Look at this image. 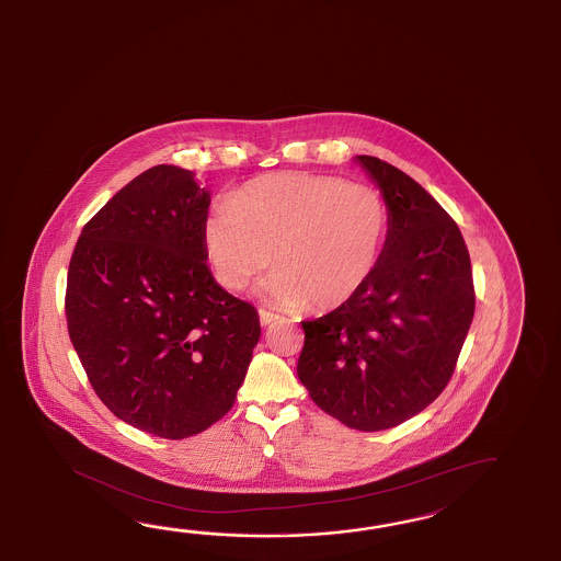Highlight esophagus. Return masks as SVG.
Masks as SVG:
<instances>
[{
    "mask_svg": "<svg viewBox=\"0 0 561 561\" xmlns=\"http://www.w3.org/2000/svg\"><path fill=\"white\" fill-rule=\"evenodd\" d=\"M259 317H261V324H263V327H271L273 322H278V320H280L278 314L271 312V310H264V308L259 310Z\"/></svg>",
    "mask_w": 561,
    "mask_h": 561,
    "instance_id": "34e87169",
    "label": "esophagus"
}]
</instances>
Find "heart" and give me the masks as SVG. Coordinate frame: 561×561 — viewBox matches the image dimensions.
<instances>
[{"label": "heart", "mask_w": 561, "mask_h": 561, "mask_svg": "<svg viewBox=\"0 0 561 561\" xmlns=\"http://www.w3.org/2000/svg\"><path fill=\"white\" fill-rule=\"evenodd\" d=\"M385 195L339 176L273 173L232 193L203 222V247L217 283L239 290L278 266L263 290L278 307L332 310L358 295L385 251ZM274 254L271 255L270 253Z\"/></svg>", "instance_id": "heart-1"}]
</instances>
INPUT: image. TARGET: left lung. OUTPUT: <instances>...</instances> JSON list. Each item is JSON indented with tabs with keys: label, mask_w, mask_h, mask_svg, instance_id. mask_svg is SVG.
I'll return each mask as SVG.
<instances>
[{
	"label": "left lung",
	"mask_w": 561,
	"mask_h": 561,
	"mask_svg": "<svg viewBox=\"0 0 561 561\" xmlns=\"http://www.w3.org/2000/svg\"><path fill=\"white\" fill-rule=\"evenodd\" d=\"M358 161L390 209L385 251L356 297L302 322L297 373L329 416L378 432L416 416L448 386L476 293L456 220L404 171L368 154Z\"/></svg>",
	"instance_id": "left-lung-1"
}]
</instances>
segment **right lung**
I'll use <instances>...</instances> for the list:
<instances>
[{"instance_id":"add662e5","label":"right lung","mask_w":561,"mask_h":561,"mask_svg":"<svg viewBox=\"0 0 561 561\" xmlns=\"http://www.w3.org/2000/svg\"><path fill=\"white\" fill-rule=\"evenodd\" d=\"M209 203L193 171L151 167L85 222L67 271V330L95 394L159 438L219 422L261 336L256 308L210 275Z\"/></svg>"}]
</instances>
